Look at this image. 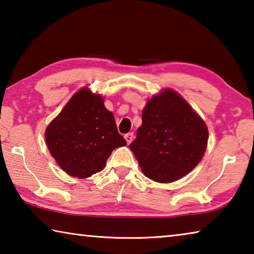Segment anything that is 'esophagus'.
Segmentation results:
<instances>
[{"mask_svg":"<svg viewBox=\"0 0 254 254\" xmlns=\"http://www.w3.org/2000/svg\"><path fill=\"white\" fill-rule=\"evenodd\" d=\"M124 139H126L127 144H130L133 140V133L128 132V133H127V134H124Z\"/></svg>","mask_w":254,"mask_h":254,"instance_id":"esophagus-1","label":"esophagus"}]
</instances>
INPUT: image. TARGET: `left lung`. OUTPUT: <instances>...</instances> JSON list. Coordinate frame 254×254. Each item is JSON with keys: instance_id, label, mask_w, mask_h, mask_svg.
Masks as SVG:
<instances>
[{"instance_id": "obj_1", "label": "left lung", "mask_w": 254, "mask_h": 254, "mask_svg": "<svg viewBox=\"0 0 254 254\" xmlns=\"http://www.w3.org/2000/svg\"><path fill=\"white\" fill-rule=\"evenodd\" d=\"M208 128L183 96L165 88L149 98L142 124L130 144L145 177L168 184L198 165L207 148Z\"/></svg>"}]
</instances>
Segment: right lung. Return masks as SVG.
<instances>
[{"mask_svg":"<svg viewBox=\"0 0 254 254\" xmlns=\"http://www.w3.org/2000/svg\"><path fill=\"white\" fill-rule=\"evenodd\" d=\"M45 137L57 165L79 179L100 173L112 151L127 145L104 98L87 86L75 93L48 124Z\"/></svg>","mask_w":254,"mask_h":254,"instance_id":"obj_1","label":"right lung"}]
</instances>
